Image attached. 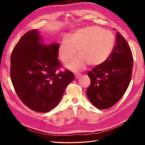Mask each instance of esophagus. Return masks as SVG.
<instances>
[{"instance_id": "1", "label": "esophagus", "mask_w": 145, "mask_h": 145, "mask_svg": "<svg viewBox=\"0 0 145 145\" xmlns=\"http://www.w3.org/2000/svg\"><path fill=\"white\" fill-rule=\"evenodd\" d=\"M82 76V75L80 74V73H75V78L77 79L78 78L80 77V76Z\"/></svg>"}]
</instances>
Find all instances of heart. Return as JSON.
Wrapping results in <instances>:
<instances>
[{
    "instance_id": "1",
    "label": "heart",
    "mask_w": 145,
    "mask_h": 145,
    "mask_svg": "<svg viewBox=\"0 0 145 145\" xmlns=\"http://www.w3.org/2000/svg\"><path fill=\"white\" fill-rule=\"evenodd\" d=\"M115 39L108 30L97 26L78 29L70 37L64 36L58 48L61 60L67 63L78 52L80 54L67 65L69 69L78 71L89 63L97 66L103 63L112 54Z\"/></svg>"
}]
</instances>
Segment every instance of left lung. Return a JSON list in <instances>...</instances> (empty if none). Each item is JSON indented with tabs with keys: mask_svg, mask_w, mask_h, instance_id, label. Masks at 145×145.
Segmentation results:
<instances>
[{
	"mask_svg": "<svg viewBox=\"0 0 145 145\" xmlns=\"http://www.w3.org/2000/svg\"><path fill=\"white\" fill-rule=\"evenodd\" d=\"M133 63L130 46L117 32L116 45L109 58L88 73L91 84L87 95L95 107L108 109L118 102L130 83Z\"/></svg>",
	"mask_w": 145,
	"mask_h": 145,
	"instance_id": "1",
	"label": "left lung"
}]
</instances>
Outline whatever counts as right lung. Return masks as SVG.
<instances>
[{
	"label": "right lung",
	"instance_id": "right-lung-1",
	"mask_svg": "<svg viewBox=\"0 0 145 145\" xmlns=\"http://www.w3.org/2000/svg\"><path fill=\"white\" fill-rule=\"evenodd\" d=\"M59 44L45 45L37 29L25 33L12 50L10 78L17 95L35 112L46 113L59 103L67 86L75 78L61 67L57 58Z\"/></svg>",
	"mask_w": 145,
	"mask_h": 145
}]
</instances>
